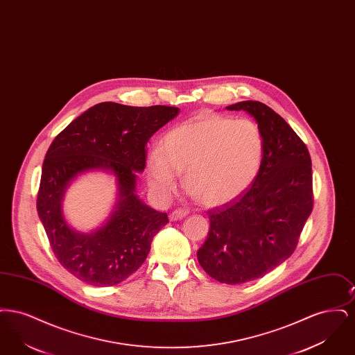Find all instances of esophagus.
Returning a JSON list of instances; mask_svg holds the SVG:
<instances>
[{
    "mask_svg": "<svg viewBox=\"0 0 355 355\" xmlns=\"http://www.w3.org/2000/svg\"><path fill=\"white\" fill-rule=\"evenodd\" d=\"M189 214V211L185 209H177L170 214V220H180L185 218L186 216Z\"/></svg>",
    "mask_w": 355,
    "mask_h": 355,
    "instance_id": "esophagus-1",
    "label": "esophagus"
}]
</instances>
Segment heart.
Masks as SVG:
<instances>
[{
  "mask_svg": "<svg viewBox=\"0 0 355 355\" xmlns=\"http://www.w3.org/2000/svg\"><path fill=\"white\" fill-rule=\"evenodd\" d=\"M265 142L250 119L201 113L171 129L148 155L149 184L168 196L184 174L186 191L205 207L234 202L255 181Z\"/></svg>",
  "mask_w": 355,
  "mask_h": 355,
  "instance_id": "1",
  "label": "heart"
}]
</instances>
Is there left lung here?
<instances>
[{
    "mask_svg": "<svg viewBox=\"0 0 355 355\" xmlns=\"http://www.w3.org/2000/svg\"><path fill=\"white\" fill-rule=\"evenodd\" d=\"M226 109L255 119L263 161L249 190L209 211V234L197 258L211 278L238 285L263 277L293 254L313 210V178L306 145L268 105L242 101Z\"/></svg>",
    "mask_w": 355,
    "mask_h": 355,
    "instance_id": "left-lung-1",
    "label": "left lung"
}]
</instances>
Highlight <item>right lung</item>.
Segmentation results:
<instances>
[{
	"label": "right lung",
	"instance_id": "1",
	"mask_svg": "<svg viewBox=\"0 0 355 355\" xmlns=\"http://www.w3.org/2000/svg\"><path fill=\"white\" fill-rule=\"evenodd\" d=\"M178 107H137L101 102L87 109L54 138L45 155L37 197L38 217L60 263L90 286H113L146 259L153 236L168 222L137 194V173L145 169V146ZM92 171L115 177L116 202L92 232L76 231L63 211L68 186Z\"/></svg>",
	"mask_w": 355,
	"mask_h": 355
}]
</instances>
